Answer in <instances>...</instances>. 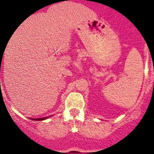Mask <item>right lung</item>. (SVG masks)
I'll return each mask as SVG.
<instances>
[{
    "label": "right lung",
    "mask_w": 154,
    "mask_h": 154,
    "mask_svg": "<svg viewBox=\"0 0 154 154\" xmlns=\"http://www.w3.org/2000/svg\"><path fill=\"white\" fill-rule=\"evenodd\" d=\"M47 117H45V118H41V119H33L32 120L34 121H42V120H45V119H46Z\"/></svg>",
    "instance_id": "obj_1"
}]
</instances>
